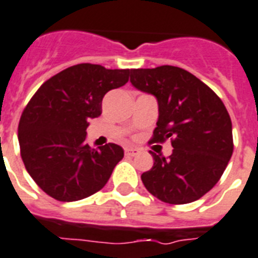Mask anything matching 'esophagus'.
I'll use <instances>...</instances> for the list:
<instances>
[{
    "label": "esophagus",
    "mask_w": 258,
    "mask_h": 258,
    "mask_svg": "<svg viewBox=\"0 0 258 258\" xmlns=\"http://www.w3.org/2000/svg\"><path fill=\"white\" fill-rule=\"evenodd\" d=\"M125 155H128V156H135V155H138L140 152L138 148H133V147H127L124 150Z\"/></svg>",
    "instance_id": "esophagus-1"
}]
</instances>
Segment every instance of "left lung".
Here are the masks:
<instances>
[{"mask_svg": "<svg viewBox=\"0 0 258 258\" xmlns=\"http://www.w3.org/2000/svg\"><path fill=\"white\" fill-rule=\"evenodd\" d=\"M131 83L156 96L159 119L151 143L171 139L172 155L151 152L144 187L168 204L196 202L212 189L233 154L231 116L223 100L194 74L176 66L131 70Z\"/></svg>", "mask_w": 258, "mask_h": 258, "instance_id": "obj_1", "label": "left lung"}]
</instances>
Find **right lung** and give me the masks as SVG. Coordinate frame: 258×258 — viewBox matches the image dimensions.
<instances>
[{
    "label": "right lung",
    "instance_id": "obj_1",
    "mask_svg": "<svg viewBox=\"0 0 258 258\" xmlns=\"http://www.w3.org/2000/svg\"><path fill=\"white\" fill-rule=\"evenodd\" d=\"M128 75V69L75 64L47 79L29 100L18 124L21 158L45 194L77 202L106 185L124 152L114 143L91 148L86 128L102 114L103 96L125 85Z\"/></svg>",
    "mask_w": 258,
    "mask_h": 258
}]
</instances>
